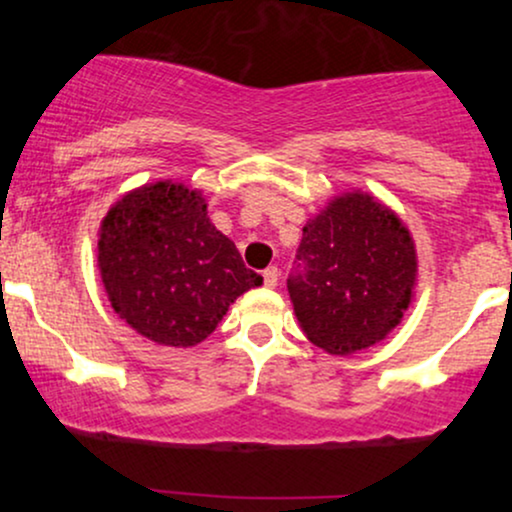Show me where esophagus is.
I'll list each match as a JSON object with an SVG mask.
<instances>
[{
  "label": "esophagus",
  "instance_id": "34e87169",
  "mask_svg": "<svg viewBox=\"0 0 512 512\" xmlns=\"http://www.w3.org/2000/svg\"><path fill=\"white\" fill-rule=\"evenodd\" d=\"M264 286H267V289H274L276 284H279V269L276 267H269V269H264Z\"/></svg>",
  "mask_w": 512,
  "mask_h": 512
}]
</instances>
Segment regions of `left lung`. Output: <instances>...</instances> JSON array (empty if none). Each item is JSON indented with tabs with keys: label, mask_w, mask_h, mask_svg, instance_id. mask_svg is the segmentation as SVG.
Here are the masks:
<instances>
[{
	"label": "left lung",
	"mask_w": 512,
	"mask_h": 512,
	"mask_svg": "<svg viewBox=\"0 0 512 512\" xmlns=\"http://www.w3.org/2000/svg\"><path fill=\"white\" fill-rule=\"evenodd\" d=\"M286 284L305 337L327 354H354L385 339L409 308L414 240L383 202L346 192L303 226Z\"/></svg>",
	"instance_id": "8db88e82"
}]
</instances>
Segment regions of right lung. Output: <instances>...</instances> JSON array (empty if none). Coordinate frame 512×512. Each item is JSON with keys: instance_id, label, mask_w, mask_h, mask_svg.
<instances>
[{"instance_id": "right-lung-1", "label": "right lung", "mask_w": 512, "mask_h": 512, "mask_svg": "<svg viewBox=\"0 0 512 512\" xmlns=\"http://www.w3.org/2000/svg\"><path fill=\"white\" fill-rule=\"evenodd\" d=\"M98 269L115 313L175 349L204 342L228 305L262 284L209 221L202 192L170 180L110 207L98 233Z\"/></svg>"}]
</instances>
